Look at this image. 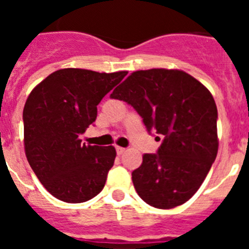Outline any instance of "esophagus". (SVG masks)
I'll use <instances>...</instances> for the list:
<instances>
[{
  "label": "esophagus",
  "instance_id": "esophagus-1",
  "mask_svg": "<svg viewBox=\"0 0 249 249\" xmlns=\"http://www.w3.org/2000/svg\"><path fill=\"white\" fill-rule=\"evenodd\" d=\"M124 151H126V148H123V147H120V146L116 147V152H117V155H122Z\"/></svg>",
  "mask_w": 249,
  "mask_h": 249
}]
</instances>
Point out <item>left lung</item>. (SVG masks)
Returning <instances> with one entry per match:
<instances>
[{"mask_svg": "<svg viewBox=\"0 0 249 249\" xmlns=\"http://www.w3.org/2000/svg\"><path fill=\"white\" fill-rule=\"evenodd\" d=\"M111 98L131 105L149 135L162 141L157 153H146L132 172L138 196L162 210L188 201L218 152V112L211 92L186 72L152 68L133 72Z\"/></svg>", "mask_w": 249, "mask_h": 249, "instance_id": "left-lung-1", "label": "left lung"}]
</instances>
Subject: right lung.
<instances>
[{
    "label": "right lung",
    "mask_w": 249,
    "mask_h": 249,
    "mask_svg": "<svg viewBox=\"0 0 249 249\" xmlns=\"http://www.w3.org/2000/svg\"><path fill=\"white\" fill-rule=\"evenodd\" d=\"M127 74L65 68L36 86L23 108L28 163L46 190L67 203L93 198L105 187L114 147L80 140L97 118V106Z\"/></svg>",
    "instance_id": "add662e5"
}]
</instances>
